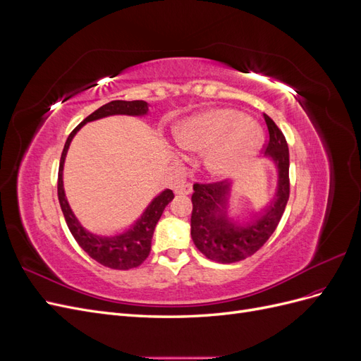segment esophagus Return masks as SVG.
<instances>
[{"label":"esophagus","instance_id":"obj_1","mask_svg":"<svg viewBox=\"0 0 361 361\" xmlns=\"http://www.w3.org/2000/svg\"><path fill=\"white\" fill-rule=\"evenodd\" d=\"M191 192H192V185L191 183H182L176 188V194H180V195H188Z\"/></svg>","mask_w":361,"mask_h":361}]
</instances>
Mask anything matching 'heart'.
<instances>
[{"label": "heart", "instance_id": "1", "mask_svg": "<svg viewBox=\"0 0 361 361\" xmlns=\"http://www.w3.org/2000/svg\"><path fill=\"white\" fill-rule=\"evenodd\" d=\"M174 137L183 150L207 152L206 169L218 178L241 171L262 145L259 126L233 110H212L195 116L180 125Z\"/></svg>", "mask_w": 361, "mask_h": 361}]
</instances>
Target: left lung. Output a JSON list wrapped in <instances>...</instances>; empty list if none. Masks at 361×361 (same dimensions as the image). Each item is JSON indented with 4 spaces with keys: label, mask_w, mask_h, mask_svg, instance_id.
Listing matches in <instances>:
<instances>
[{
    "label": "left lung",
    "mask_w": 361,
    "mask_h": 361,
    "mask_svg": "<svg viewBox=\"0 0 361 361\" xmlns=\"http://www.w3.org/2000/svg\"><path fill=\"white\" fill-rule=\"evenodd\" d=\"M269 138L265 154L279 169L277 199L256 220L247 226H236L227 218V195L231 183L227 180L194 183L191 238L202 253L218 264H233L253 256L264 247L277 228L289 200V147L280 128L269 116L264 114Z\"/></svg>",
    "instance_id": "left-lung-1"
}]
</instances>
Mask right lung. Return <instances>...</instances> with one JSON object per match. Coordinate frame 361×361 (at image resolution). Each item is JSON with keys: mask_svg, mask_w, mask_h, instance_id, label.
<instances>
[{"mask_svg": "<svg viewBox=\"0 0 361 361\" xmlns=\"http://www.w3.org/2000/svg\"><path fill=\"white\" fill-rule=\"evenodd\" d=\"M147 111H149V106H147V102L145 101L108 102L101 108H97V110L92 113L89 117H85L82 122L72 130L61 152L57 191H59V202L61 206L64 220H66V224L69 227L72 236L75 238V241L78 243V245L85 251V253L96 262H99L101 265L111 269L137 268L147 259L150 253L152 236H154L155 226L159 221V218L164 209H166V206L173 200L174 194L171 190L162 191L158 197L152 200V203L147 206V209L145 211L143 215H141L140 220L125 233H120L116 236H97L87 232L85 228L80 224V221L76 220V216L73 215L71 206L66 200V195H64V190H63L64 158H66L72 138L87 122H92V120H97L106 116H114V114L145 116Z\"/></svg>", "mask_w": 361, "mask_h": 361, "instance_id": "1", "label": "right lung"}]
</instances>
